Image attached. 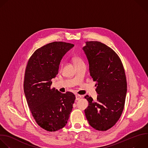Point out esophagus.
Returning a JSON list of instances; mask_svg holds the SVG:
<instances>
[{
  "mask_svg": "<svg viewBox=\"0 0 148 148\" xmlns=\"http://www.w3.org/2000/svg\"><path fill=\"white\" fill-rule=\"evenodd\" d=\"M81 97H82V96L81 95H75V98H76V100L77 101L79 100Z\"/></svg>",
  "mask_w": 148,
  "mask_h": 148,
  "instance_id": "obj_1",
  "label": "esophagus"
}]
</instances>
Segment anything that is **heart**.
<instances>
[{"label":"heart","mask_w":148,"mask_h":148,"mask_svg":"<svg viewBox=\"0 0 148 148\" xmlns=\"http://www.w3.org/2000/svg\"><path fill=\"white\" fill-rule=\"evenodd\" d=\"M73 62H74V64H76L81 63V60L79 58H74L73 59Z\"/></svg>","instance_id":"heart-1"}]
</instances>
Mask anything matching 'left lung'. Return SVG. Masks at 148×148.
<instances>
[{"label": "left lung", "mask_w": 148, "mask_h": 148, "mask_svg": "<svg viewBox=\"0 0 148 148\" xmlns=\"http://www.w3.org/2000/svg\"><path fill=\"white\" fill-rule=\"evenodd\" d=\"M82 47L89 63L90 75L96 82L97 101L85 96L89 105L84 112L89 124L99 131L112 128L124 109L127 93L126 77L116 52L97 41H87Z\"/></svg>", "instance_id": "obj_1"}]
</instances>
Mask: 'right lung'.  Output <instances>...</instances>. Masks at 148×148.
<instances>
[{"instance_id": "right-lung-1", "label": "right lung", "mask_w": 148, "mask_h": 148, "mask_svg": "<svg viewBox=\"0 0 148 148\" xmlns=\"http://www.w3.org/2000/svg\"><path fill=\"white\" fill-rule=\"evenodd\" d=\"M74 46L63 42L48 43L37 49L27 65L24 81L26 100L36 123L48 131L63 128L72 111L75 95L52 88L51 79L58 74L63 56Z\"/></svg>"}]
</instances>
